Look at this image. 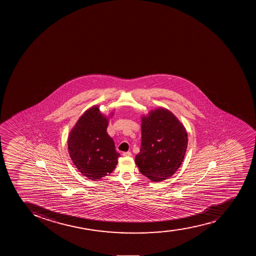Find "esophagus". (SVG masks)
I'll list each match as a JSON object with an SVG mask.
<instances>
[{
    "label": "esophagus",
    "instance_id": "1",
    "mask_svg": "<svg viewBox=\"0 0 256 256\" xmlns=\"http://www.w3.org/2000/svg\"><path fill=\"white\" fill-rule=\"evenodd\" d=\"M122 155H124V157H131V156H132V152H124Z\"/></svg>",
    "mask_w": 256,
    "mask_h": 256
}]
</instances>
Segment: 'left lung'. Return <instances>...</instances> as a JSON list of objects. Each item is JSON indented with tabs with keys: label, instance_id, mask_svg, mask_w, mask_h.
<instances>
[{
	"label": "left lung",
	"instance_id": "left-lung-1",
	"mask_svg": "<svg viewBox=\"0 0 256 256\" xmlns=\"http://www.w3.org/2000/svg\"><path fill=\"white\" fill-rule=\"evenodd\" d=\"M184 126L167 109L158 108L142 118V142L135 162L142 174L154 182L171 177L187 150Z\"/></svg>",
	"mask_w": 256,
	"mask_h": 256
}]
</instances>
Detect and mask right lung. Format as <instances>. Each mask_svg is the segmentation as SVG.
<instances>
[{"label":"right lung","instance_id":"add662e5","mask_svg":"<svg viewBox=\"0 0 256 256\" xmlns=\"http://www.w3.org/2000/svg\"><path fill=\"white\" fill-rule=\"evenodd\" d=\"M108 121L94 106L84 112L70 132L68 152L74 164L89 180H99L118 164L114 140L106 134Z\"/></svg>","mask_w":256,"mask_h":256}]
</instances>
